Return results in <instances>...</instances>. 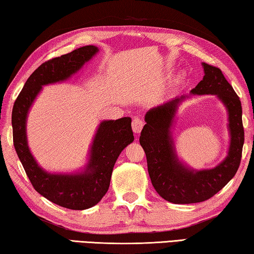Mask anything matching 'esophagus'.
<instances>
[{
    "label": "esophagus",
    "instance_id": "obj_1",
    "mask_svg": "<svg viewBox=\"0 0 254 254\" xmlns=\"http://www.w3.org/2000/svg\"><path fill=\"white\" fill-rule=\"evenodd\" d=\"M131 126H132V130H134L135 134H139V132L142 131L143 127H144V120L138 118V117L134 118V119H132Z\"/></svg>",
    "mask_w": 254,
    "mask_h": 254
}]
</instances>
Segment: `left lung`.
<instances>
[{"instance_id": "1", "label": "left lung", "mask_w": 254, "mask_h": 254, "mask_svg": "<svg viewBox=\"0 0 254 254\" xmlns=\"http://www.w3.org/2000/svg\"><path fill=\"white\" fill-rule=\"evenodd\" d=\"M202 67L205 75L191 93L215 94L226 107L231 135L226 159L214 169L200 171L187 168L178 160L171 127L186 95L148 110L139 137L153 187L162 198L173 203L201 202L213 197L235 176L242 157L244 129L240 98L221 69L206 63H202Z\"/></svg>"}]
</instances>
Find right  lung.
Here are the masks:
<instances>
[{
  "instance_id": "obj_1",
  "label": "right lung",
  "mask_w": 254,
  "mask_h": 254,
  "mask_svg": "<svg viewBox=\"0 0 254 254\" xmlns=\"http://www.w3.org/2000/svg\"><path fill=\"white\" fill-rule=\"evenodd\" d=\"M98 52V47L89 45L45 62L24 83L12 110L14 148L32 187L49 201L74 210L91 208L107 193L116 161L123 149L134 140L131 119L124 117L102 122L91 145L84 171L57 174L41 169L30 153L26 131L27 116L43 85L67 80Z\"/></svg>"
}]
</instances>
